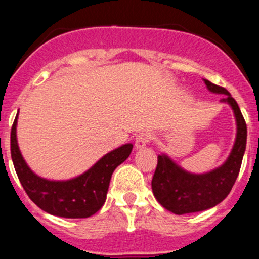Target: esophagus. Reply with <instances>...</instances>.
<instances>
[{
  "mask_svg": "<svg viewBox=\"0 0 259 259\" xmlns=\"http://www.w3.org/2000/svg\"><path fill=\"white\" fill-rule=\"evenodd\" d=\"M153 140V134L149 132H142L137 135L135 138V148L137 149H143L145 148L149 143Z\"/></svg>",
  "mask_w": 259,
  "mask_h": 259,
  "instance_id": "34e87169",
  "label": "esophagus"
}]
</instances>
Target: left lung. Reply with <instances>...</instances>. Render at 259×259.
<instances>
[{"label":"left lung","instance_id":"obj_1","mask_svg":"<svg viewBox=\"0 0 259 259\" xmlns=\"http://www.w3.org/2000/svg\"><path fill=\"white\" fill-rule=\"evenodd\" d=\"M203 81L210 93L226 95L221 101L228 104L234 113L236 142L221 166L203 174L184 170L166 154L158 155V165L151 180L154 197L166 210L178 215L209 209L226 199L239 174L247 144V125L237 101L222 86L205 79Z\"/></svg>","mask_w":259,"mask_h":259}]
</instances>
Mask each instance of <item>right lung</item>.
Segmentation results:
<instances>
[{"instance_id": "1", "label": "right lung", "mask_w": 259, "mask_h": 259, "mask_svg": "<svg viewBox=\"0 0 259 259\" xmlns=\"http://www.w3.org/2000/svg\"><path fill=\"white\" fill-rule=\"evenodd\" d=\"M17 117L11 129V158L15 170L30 199L45 210L62 218H88L100 210L106 200L114 170L129 158L133 144H125L105 154L85 173L67 180L38 177L27 165L17 144Z\"/></svg>"}]
</instances>
